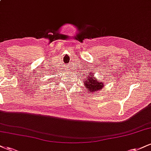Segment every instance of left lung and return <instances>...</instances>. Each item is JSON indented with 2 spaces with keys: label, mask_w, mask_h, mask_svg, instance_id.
<instances>
[{
  "label": "left lung",
  "mask_w": 151,
  "mask_h": 151,
  "mask_svg": "<svg viewBox=\"0 0 151 151\" xmlns=\"http://www.w3.org/2000/svg\"><path fill=\"white\" fill-rule=\"evenodd\" d=\"M93 74L94 73H89L84 79V80H83L84 82L85 88H86L89 92L91 93L96 92V91L101 89V88L104 87V83L93 77Z\"/></svg>",
  "instance_id": "left-lung-1"
}]
</instances>
